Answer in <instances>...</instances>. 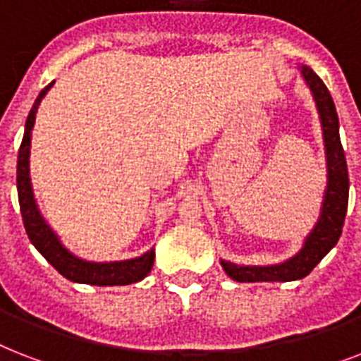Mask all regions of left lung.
<instances>
[{
	"label": "left lung",
	"mask_w": 361,
	"mask_h": 361,
	"mask_svg": "<svg viewBox=\"0 0 361 361\" xmlns=\"http://www.w3.org/2000/svg\"><path fill=\"white\" fill-rule=\"evenodd\" d=\"M298 71L313 95L314 106L319 112L320 129H322V142H324L326 187L319 217L307 236L303 238L300 251L283 262L245 266L221 258V266L225 274L238 283H288V281L303 279L336 247L343 232L348 206V170L341 138H339V118H337L336 104L324 82L320 80L311 67L298 65Z\"/></svg>",
	"instance_id": "1"
}]
</instances>
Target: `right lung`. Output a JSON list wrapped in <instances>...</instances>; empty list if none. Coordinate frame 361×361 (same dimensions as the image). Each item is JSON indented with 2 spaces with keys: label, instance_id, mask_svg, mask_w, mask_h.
Wrapping results in <instances>:
<instances>
[{
  "label": "right lung",
  "instance_id": "obj_1",
  "mask_svg": "<svg viewBox=\"0 0 361 361\" xmlns=\"http://www.w3.org/2000/svg\"><path fill=\"white\" fill-rule=\"evenodd\" d=\"M48 84L35 103L31 106L30 116L25 120L24 138L18 152V164H16V189H18L20 212H22V221H24L27 238L35 245V249L63 275L65 279L73 283H82V285L95 286H123L138 283L146 277L153 268L155 262V249H147L140 257L125 258V260H109V262H97V260H86L78 257L75 252L63 245L61 238L56 234L52 226L48 225L44 215L39 209L33 185L30 178V152H31V130L35 125V116L39 110V104L44 99L50 87Z\"/></svg>",
  "mask_w": 361,
  "mask_h": 361
}]
</instances>
